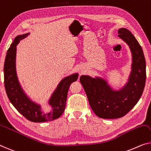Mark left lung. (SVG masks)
Returning a JSON list of instances; mask_svg holds the SVG:
<instances>
[{
    "mask_svg": "<svg viewBox=\"0 0 151 151\" xmlns=\"http://www.w3.org/2000/svg\"><path fill=\"white\" fill-rule=\"evenodd\" d=\"M117 33L129 45L132 54V71L125 86L116 91L102 78L87 75L80 77L90 106L102 119L121 118L131 111L143 93L147 78L145 58L138 40L126 28L119 29Z\"/></svg>",
    "mask_w": 151,
    "mask_h": 151,
    "instance_id": "8db88e82",
    "label": "left lung"
}]
</instances>
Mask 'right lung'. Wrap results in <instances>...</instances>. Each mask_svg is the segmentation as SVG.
Listing matches in <instances>:
<instances>
[{
	"mask_svg": "<svg viewBox=\"0 0 151 151\" xmlns=\"http://www.w3.org/2000/svg\"><path fill=\"white\" fill-rule=\"evenodd\" d=\"M29 34L17 36L6 53L4 64V82L6 95L13 106L28 120L35 123L55 120L59 118L64 112L70 85L77 80L78 75L77 73L73 74L63 78L60 82L49 101V104L52 108V111L46 114L43 113L41 111L40 105L32 102L24 93L16 73V46L20 40L26 38Z\"/></svg>",
	"mask_w": 151,
	"mask_h": 151,
	"instance_id": "obj_1",
	"label": "right lung"
}]
</instances>
